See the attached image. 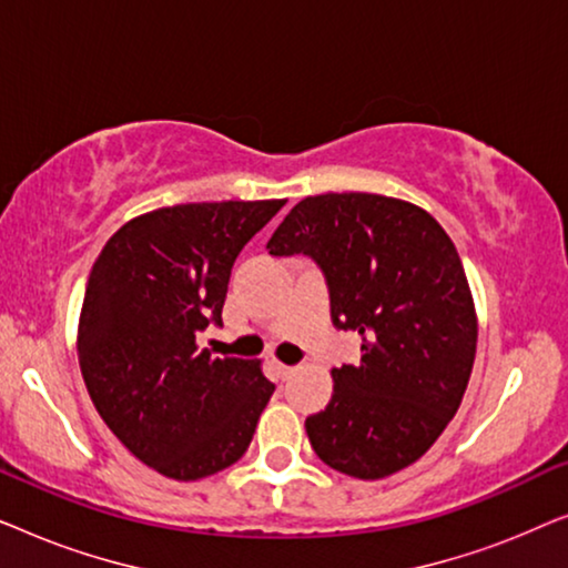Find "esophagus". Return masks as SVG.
Returning a JSON list of instances; mask_svg holds the SVG:
<instances>
[{
  "instance_id": "1",
  "label": "esophagus",
  "mask_w": 568,
  "mask_h": 568,
  "mask_svg": "<svg viewBox=\"0 0 568 568\" xmlns=\"http://www.w3.org/2000/svg\"><path fill=\"white\" fill-rule=\"evenodd\" d=\"M276 369H278V375H282L284 379L292 377L294 372H297V367H292V364H282V362H276Z\"/></svg>"
}]
</instances>
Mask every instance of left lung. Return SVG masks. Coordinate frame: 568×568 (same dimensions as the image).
<instances>
[{
  "mask_svg": "<svg viewBox=\"0 0 568 568\" xmlns=\"http://www.w3.org/2000/svg\"><path fill=\"white\" fill-rule=\"evenodd\" d=\"M274 258L323 271L331 321L362 336L305 429L333 470L375 480L416 463L460 408L478 323L463 261L439 222L377 193L307 196L268 240Z\"/></svg>",
  "mask_w": 568,
  "mask_h": 568,
  "instance_id": "8db88e82",
  "label": "left lung"
}]
</instances>
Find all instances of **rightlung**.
Segmentation results:
<instances>
[{
  "instance_id": "1",
  "label": "right lung",
  "mask_w": 568,
  "mask_h": 568,
  "mask_svg": "<svg viewBox=\"0 0 568 568\" xmlns=\"http://www.w3.org/2000/svg\"><path fill=\"white\" fill-rule=\"evenodd\" d=\"M284 201L178 204L123 224L84 290L77 354L98 414L136 460L175 480L214 476L251 445L274 383L258 362L212 359L232 266Z\"/></svg>"
}]
</instances>
